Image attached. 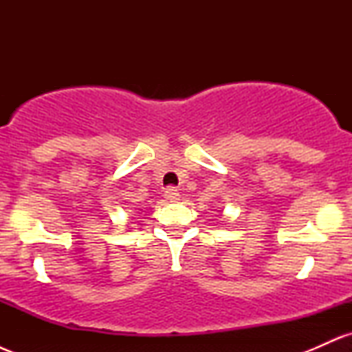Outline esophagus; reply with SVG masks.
I'll list each match as a JSON object with an SVG mask.
<instances>
[{
	"instance_id": "esophagus-1",
	"label": "esophagus",
	"mask_w": 352,
	"mask_h": 352,
	"mask_svg": "<svg viewBox=\"0 0 352 352\" xmlns=\"http://www.w3.org/2000/svg\"><path fill=\"white\" fill-rule=\"evenodd\" d=\"M164 197L168 201H177L180 199V193H179V190H177V187H167V188H165Z\"/></svg>"
}]
</instances>
